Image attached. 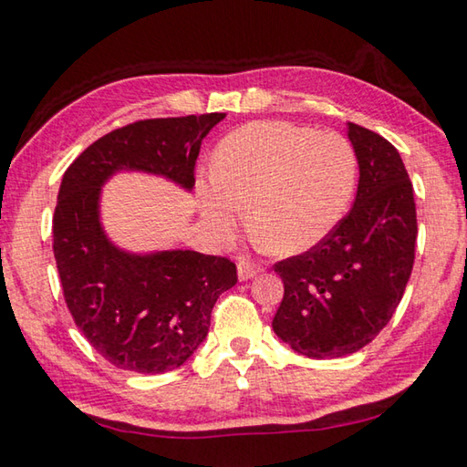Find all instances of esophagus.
<instances>
[{
	"mask_svg": "<svg viewBox=\"0 0 467 467\" xmlns=\"http://www.w3.org/2000/svg\"><path fill=\"white\" fill-rule=\"evenodd\" d=\"M239 279L241 282H247V279H251L253 275H257L261 271V265H257V263H253L249 259H241L239 261Z\"/></svg>",
	"mask_w": 467,
	"mask_h": 467,
	"instance_id": "1",
	"label": "esophagus"
}]
</instances>
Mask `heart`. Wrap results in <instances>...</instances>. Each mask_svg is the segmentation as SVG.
<instances>
[{
  "label": "heart",
  "instance_id": "b5f03b06",
  "mask_svg": "<svg viewBox=\"0 0 467 467\" xmlns=\"http://www.w3.org/2000/svg\"><path fill=\"white\" fill-rule=\"evenodd\" d=\"M214 180L200 183L206 223L231 234L249 212L251 234L275 255H294L335 231L358 185V152L335 130L253 122L220 142Z\"/></svg>",
  "mask_w": 467,
  "mask_h": 467
}]
</instances>
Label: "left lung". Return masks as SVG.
Masks as SVG:
<instances>
[{"label": "left lung", "mask_w": 467, "mask_h": 467, "mask_svg": "<svg viewBox=\"0 0 467 467\" xmlns=\"http://www.w3.org/2000/svg\"><path fill=\"white\" fill-rule=\"evenodd\" d=\"M358 152L353 208L318 244L274 265L284 300L274 333L312 359L343 358L376 338L402 300L417 244L412 183L392 142L347 122Z\"/></svg>", "instance_id": "1"}]
</instances>
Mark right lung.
I'll return each mask as SVG.
<instances>
[{
  "mask_svg": "<svg viewBox=\"0 0 467 467\" xmlns=\"http://www.w3.org/2000/svg\"><path fill=\"white\" fill-rule=\"evenodd\" d=\"M226 114L139 120L98 139L63 175L53 251L75 325L101 358L137 374L183 366L204 343L218 296L236 265L198 251L129 253L99 220L101 185L118 171L167 177L192 192L202 140Z\"/></svg>",
  "mask_w": 467,
  "mask_h": 467,
  "instance_id": "add662e5",
  "label": "right lung"
}]
</instances>
